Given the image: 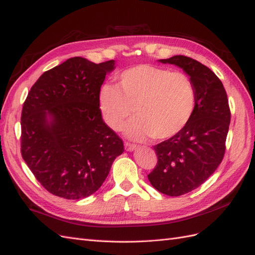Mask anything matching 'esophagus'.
<instances>
[{
    "label": "esophagus",
    "instance_id": "obj_1",
    "mask_svg": "<svg viewBox=\"0 0 255 255\" xmlns=\"http://www.w3.org/2000/svg\"><path fill=\"white\" fill-rule=\"evenodd\" d=\"M136 145L135 144H131V143H128V142H125V149L127 151H133L134 149H136Z\"/></svg>",
    "mask_w": 255,
    "mask_h": 255
}]
</instances>
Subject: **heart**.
Segmentation results:
<instances>
[{
  "label": "heart",
  "mask_w": 255,
  "mask_h": 255,
  "mask_svg": "<svg viewBox=\"0 0 255 255\" xmlns=\"http://www.w3.org/2000/svg\"><path fill=\"white\" fill-rule=\"evenodd\" d=\"M195 105L196 90L185 73L150 64L125 70L119 76V88L104 85L98 93L103 120L113 130H119L134 111L137 118L125 131L135 138H171L191 120Z\"/></svg>",
  "instance_id": "heart-1"
}]
</instances>
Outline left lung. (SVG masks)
Masks as SVG:
<instances>
[{"mask_svg":"<svg viewBox=\"0 0 255 255\" xmlns=\"http://www.w3.org/2000/svg\"><path fill=\"white\" fill-rule=\"evenodd\" d=\"M159 61L181 68L196 90L191 120L178 134L153 146L158 163L148 175L160 193L181 196L207 181L223 161L231 112L223 83L208 67L182 55Z\"/></svg>","mask_w":255,"mask_h":255,"instance_id":"8db88e82","label":"left lung"}]
</instances>
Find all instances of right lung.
<instances>
[{"label": "right lung", "instance_id": "add662e5", "mask_svg": "<svg viewBox=\"0 0 255 255\" xmlns=\"http://www.w3.org/2000/svg\"><path fill=\"white\" fill-rule=\"evenodd\" d=\"M116 61L73 57L39 77L23 105L21 153L46 191L65 199L95 193L124 144L106 125L98 93Z\"/></svg>", "mask_w": 255, "mask_h": 255}]
</instances>
